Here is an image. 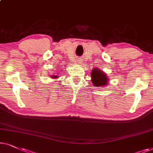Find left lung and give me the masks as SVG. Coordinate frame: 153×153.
Here are the masks:
<instances>
[{
  "mask_svg": "<svg viewBox=\"0 0 153 153\" xmlns=\"http://www.w3.org/2000/svg\"><path fill=\"white\" fill-rule=\"evenodd\" d=\"M91 82L95 87H103L108 84V79L106 74L99 68H94L91 71Z\"/></svg>",
  "mask_w": 153,
  "mask_h": 153,
  "instance_id": "obj_1",
  "label": "left lung"
}]
</instances>
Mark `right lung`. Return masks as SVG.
Listing matches in <instances>:
<instances>
[{
	"instance_id": "obj_1",
	"label": "right lung",
	"mask_w": 153,
	"mask_h": 153,
	"mask_svg": "<svg viewBox=\"0 0 153 153\" xmlns=\"http://www.w3.org/2000/svg\"><path fill=\"white\" fill-rule=\"evenodd\" d=\"M58 77H59L58 75H52V78H57Z\"/></svg>"
}]
</instances>
